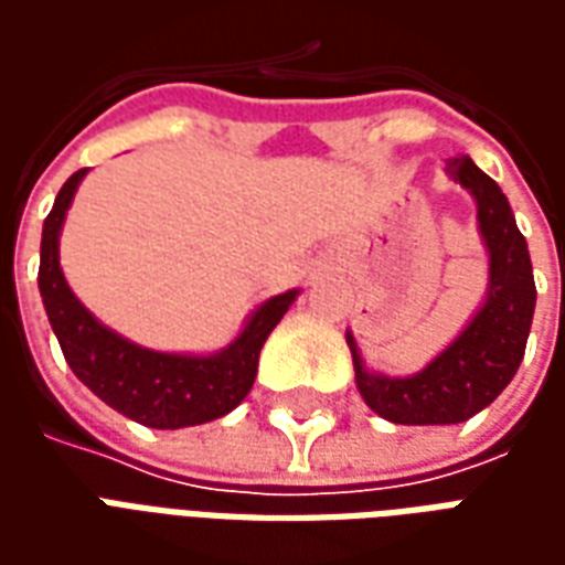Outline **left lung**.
I'll use <instances>...</instances> for the list:
<instances>
[{"label":"left lung","instance_id":"obj_1","mask_svg":"<svg viewBox=\"0 0 565 565\" xmlns=\"http://www.w3.org/2000/svg\"><path fill=\"white\" fill-rule=\"evenodd\" d=\"M445 172L475 199L478 233L490 257L487 294L460 335L420 372L405 379L366 369L351 330L344 332L354 356L356 391L375 415L391 424L445 426L478 415L509 387L533 327V263L509 199L469 157L445 160Z\"/></svg>","mask_w":565,"mask_h":565}]
</instances>
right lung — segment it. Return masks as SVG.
I'll list each match as a JSON object with an SVG mask.
<instances>
[{
    "mask_svg": "<svg viewBox=\"0 0 565 565\" xmlns=\"http://www.w3.org/2000/svg\"><path fill=\"white\" fill-rule=\"evenodd\" d=\"M84 174L87 169H78L56 193L44 221L39 263L44 311L68 369L105 405L150 429H181L230 415L254 387L259 351L299 290L271 296L254 308L242 332L214 354H166L129 342L93 318L60 269V233Z\"/></svg>",
    "mask_w": 565,
    "mask_h": 565,
    "instance_id": "obj_1",
    "label": "right lung"
}]
</instances>
